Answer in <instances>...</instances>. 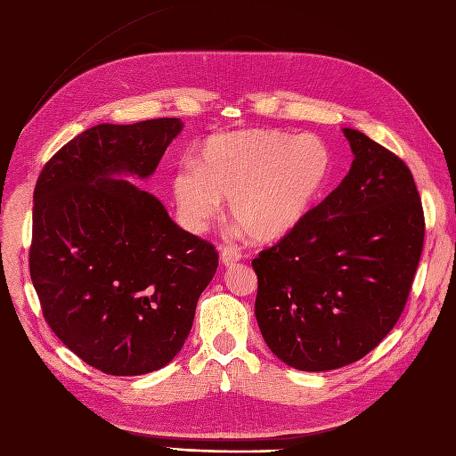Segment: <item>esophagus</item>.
Masks as SVG:
<instances>
[{
  "instance_id": "1",
  "label": "esophagus",
  "mask_w": 456,
  "mask_h": 456,
  "mask_svg": "<svg viewBox=\"0 0 456 456\" xmlns=\"http://www.w3.org/2000/svg\"><path fill=\"white\" fill-rule=\"evenodd\" d=\"M240 258H241V253L238 251V248H233V245H226V248H223V251H220V261H223L224 266L236 265Z\"/></svg>"
}]
</instances>
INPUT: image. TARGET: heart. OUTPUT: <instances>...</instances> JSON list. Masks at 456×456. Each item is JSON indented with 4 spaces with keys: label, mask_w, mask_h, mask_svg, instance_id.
Masks as SVG:
<instances>
[{
    "label": "heart",
    "mask_w": 456,
    "mask_h": 456,
    "mask_svg": "<svg viewBox=\"0 0 456 456\" xmlns=\"http://www.w3.org/2000/svg\"><path fill=\"white\" fill-rule=\"evenodd\" d=\"M195 168L176 172L172 190L182 223L203 232L230 200V215L258 243L297 230L322 200L334 175V153L313 134L241 130L208 138Z\"/></svg>",
    "instance_id": "1"
}]
</instances>
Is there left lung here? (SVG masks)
Returning <instances> with one entry per match:
<instances>
[{
	"instance_id": "obj_1",
	"label": "left lung",
	"mask_w": 456,
	"mask_h": 456,
	"mask_svg": "<svg viewBox=\"0 0 456 456\" xmlns=\"http://www.w3.org/2000/svg\"><path fill=\"white\" fill-rule=\"evenodd\" d=\"M343 134L354 157L349 175L297 230L251 263L266 346L303 372L356 362L389 334L424 245L409 167L362 132Z\"/></svg>"
}]
</instances>
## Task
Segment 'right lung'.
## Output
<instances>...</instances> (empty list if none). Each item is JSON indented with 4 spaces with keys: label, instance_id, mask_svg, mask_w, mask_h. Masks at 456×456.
Segmentation results:
<instances>
[{
    "label": "right lung",
    "instance_id": "1",
    "mask_svg": "<svg viewBox=\"0 0 456 456\" xmlns=\"http://www.w3.org/2000/svg\"><path fill=\"white\" fill-rule=\"evenodd\" d=\"M180 118L97 125L49 159L34 190L30 278L45 322L110 376L167 366L188 339L218 253L122 176L150 178Z\"/></svg>",
    "mask_w": 456,
    "mask_h": 456
}]
</instances>
